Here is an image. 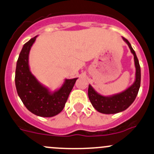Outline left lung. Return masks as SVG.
Segmentation results:
<instances>
[{
    "label": "left lung",
    "mask_w": 154,
    "mask_h": 154,
    "mask_svg": "<svg viewBox=\"0 0 154 154\" xmlns=\"http://www.w3.org/2000/svg\"><path fill=\"white\" fill-rule=\"evenodd\" d=\"M122 38L127 44L131 52L134 55V66L136 69L135 80L132 85H130L126 90L111 96L101 95L96 92L91 85H88V94L91 103L98 112L104 114H116L127 109L134 102L140 87L141 71L139 60L129 42L124 37H122Z\"/></svg>",
    "instance_id": "obj_1"
}]
</instances>
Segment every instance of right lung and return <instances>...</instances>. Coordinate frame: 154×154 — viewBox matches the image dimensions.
<instances>
[{
	"label": "right lung",
	"mask_w": 154,
	"mask_h": 154,
	"mask_svg": "<svg viewBox=\"0 0 154 154\" xmlns=\"http://www.w3.org/2000/svg\"><path fill=\"white\" fill-rule=\"evenodd\" d=\"M36 37L26 42L20 52L15 72V85L18 96L30 112L40 117H53L63 110L78 78L66 79L63 85L54 91L42 85L31 73L29 66L30 50Z\"/></svg>",
	"instance_id": "obj_1"
}]
</instances>
